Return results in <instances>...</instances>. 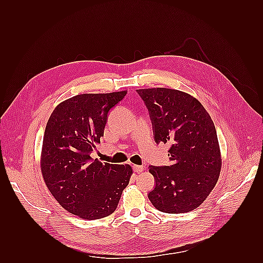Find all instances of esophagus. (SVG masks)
I'll return each mask as SVG.
<instances>
[{"instance_id":"34e87169","label":"esophagus","mask_w":263,"mask_h":263,"mask_svg":"<svg viewBox=\"0 0 263 263\" xmlns=\"http://www.w3.org/2000/svg\"><path fill=\"white\" fill-rule=\"evenodd\" d=\"M132 167H133V172H136V173H140L144 170V167L142 165H133Z\"/></svg>"}]
</instances>
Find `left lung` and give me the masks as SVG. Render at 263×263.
I'll list each match as a JSON object with an SVG mask.
<instances>
[{"label": "left lung", "mask_w": 263, "mask_h": 263, "mask_svg": "<svg viewBox=\"0 0 263 263\" xmlns=\"http://www.w3.org/2000/svg\"><path fill=\"white\" fill-rule=\"evenodd\" d=\"M156 143L168 142V166H149L156 186L148 198L159 211L189 212L203 202L219 178L221 156L214 122L197 98L175 89H138Z\"/></svg>", "instance_id": "8db88e82"}]
</instances>
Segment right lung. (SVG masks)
Listing matches in <instances>:
<instances>
[{"mask_svg":"<svg viewBox=\"0 0 263 263\" xmlns=\"http://www.w3.org/2000/svg\"><path fill=\"white\" fill-rule=\"evenodd\" d=\"M125 95H77L59 104L47 122L41 158L44 181L55 200L82 219L113 214L132 175L130 165L90 157L104 136L109 109Z\"/></svg>","mask_w":263,"mask_h":263,"instance_id":"right-lung-1","label":"right lung"}]
</instances>
